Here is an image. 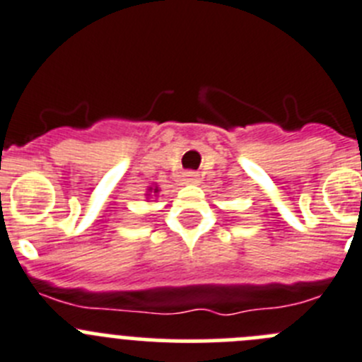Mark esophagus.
<instances>
[{
	"mask_svg": "<svg viewBox=\"0 0 362 362\" xmlns=\"http://www.w3.org/2000/svg\"><path fill=\"white\" fill-rule=\"evenodd\" d=\"M184 182L189 185H198L200 184V175L194 173V171H189V173L184 175Z\"/></svg>",
	"mask_w": 362,
	"mask_h": 362,
	"instance_id": "obj_1",
	"label": "esophagus"
}]
</instances>
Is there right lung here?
Masks as SVG:
<instances>
[{"mask_svg": "<svg viewBox=\"0 0 362 362\" xmlns=\"http://www.w3.org/2000/svg\"><path fill=\"white\" fill-rule=\"evenodd\" d=\"M160 192V189H158V185H150V187L146 189V198H155Z\"/></svg>", "mask_w": 362, "mask_h": 362, "instance_id": "1", "label": "right lung"}]
</instances>
